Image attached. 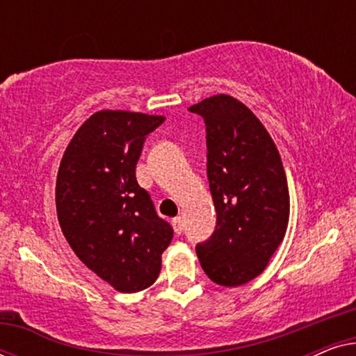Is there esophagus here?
Masks as SVG:
<instances>
[{
  "label": "esophagus",
  "mask_w": 356,
  "mask_h": 356,
  "mask_svg": "<svg viewBox=\"0 0 356 356\" xmlns=\"http://www.w3.org/2000/svg\"><path fill=\"white\" fill-rule=\"evenodd\" d=\"M172 225H173L175 233H177V235H181V232H183V220H181V217L173 218Z\"/></svg>",
  "instance_id": "esophagus-1"
}]
</instances>
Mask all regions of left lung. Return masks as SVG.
I'll list each match as a JSON object with an SVG mask.
<instances>
[{"label": "left lung", "mask_w": 356, "mask_h": 356, "mask_svg": "<svg viewBox=\"0 0 356 356\" xmlns=\"http://www.w3.org/2000/svg\"><path fill=\"white\" fill-rule=\"evenodd\" d=\"M206 123L207 178L217 225L196 252L209 279L240 286L256 279L284 240L290 194L270 134L240 100L220 94L189 106Z\"/></svg>", "instance_id": "left-lung-1"}]
</instances>
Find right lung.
Masks as SVG:
<instances>
[{"mask_svg":"<svg viewBox=\"0 0 356 356\" xmlns=\"http://www.w3.org/2000/svg\"><path fill=\"white\" fill-rule=\"evenodd\" d=\"M165 116L102 110L84 121L63 155L56 213L76 256L115 290L134 293L157 280L173 228L138 184L136 163Z\"/></svg>","mask_w":356,"mask_h":356,"instance_id":"right-lung-1","label":"right lung"}]
</instances>
